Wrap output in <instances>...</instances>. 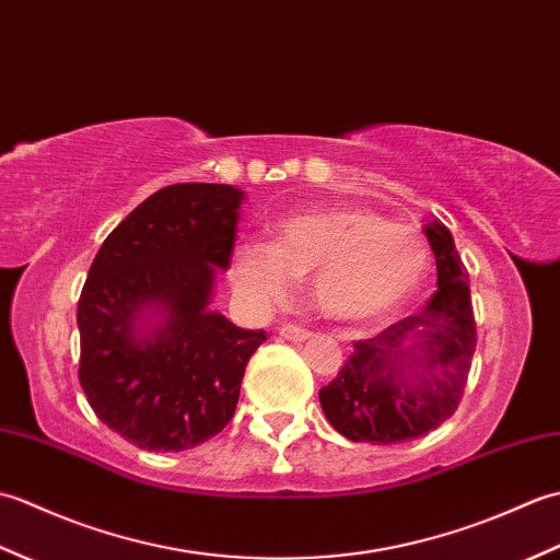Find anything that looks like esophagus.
I'll list each match as a JSON object with an SVG mask.
<instances>
[{"label":"esophagus","mask_w":560,"mask_h":560,"mask_svg":"<svg viewBox=\"0 0 560 560\" xmlns=\"http://www.w3.org/2000/svg\"><path fill=\"white\" fill-rule=\"evenodd\" d=\"M279 337L287 339V341H305L307 337H311V331H307L305 327L287 323V325L279 327Z\"/></svg>","instance_id":"1"}]
</instances>
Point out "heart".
<instances>
[{"label":"heart","mask_w":560,"mask_h":560,"mask_svg":"<svg viewBox=\"0 0 560 560\" xmlns=\"http://www.w3.org/2000/svg\"><path fill=\"white\" fill-rule=\"evenodd\" d=\"M431 261L425 235L363 207L293 213L277 243L245 237L235 245L231 281L255 307L287 299L311 273V299L323 315L363 323L395 311L421 287Z\"/></svg>","instance_id":"obj_1"}]
</instances>
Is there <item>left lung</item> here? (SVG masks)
<instances>
[{
	"mask_svg": "<svg viewBox=\"0 0 560 560\" xmlns=\"http://www.w3.org/2000/svg\"><path fill=\"white\" fill-rule=\"evenodd\" d=\"M425 235L438 267L433 299L355 341L337 377L319 389L327 421L353 443L392 445L431 433L457 411L467 387L477 349L469 273L443 223H428Z\"/></svg>",
	"mask_w": 560,
	"mask_h": 560,
	"instance_id": "obj_1",
	"label": "left lung"
}]
</instances>
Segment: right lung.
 Instances as JSON below:
<instances>
[{
  "label": "right lung",
  "mask_w": 560,
  "mask_h": 560,
  "mask_svg": "<svg viewBox=\"0 0 560 560\" xmlns=\"http://www.w3.org/2000/svg\"><path fill=\"white\" fill-rule=\"evenodd\" d=\"M243 192L183 183L153 192L105 237L83 283L79 383L98 419L149 452H180L233 419L265 329L209 311L229 269Z\"/></svg>",
  "instance_id": "right-lung-1"
}]
</instances>
